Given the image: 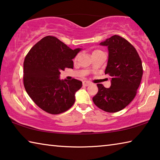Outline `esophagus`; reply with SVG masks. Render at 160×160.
<instances>
[{
	"instance_id": "34e87169",
	"label": "esophagus",
	"mask_w": 160,
	"mask_h": 160,
	"mask_svg": "<svg viewBox=\"0 0 160 160\" xmlns=\"http://www.w3.org/2000/svg\"><path fill=\"white\" fill-rule=\"evenodd\" d=\"M89 85H90V82H88V81H85V82H83V85L84 86H88Z\"/></svg>"
}]
</instances>
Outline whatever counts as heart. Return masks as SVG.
Returning <instances> with one entry per match:
<instances>
[{"mask_svg":"<svg viewBox=\"0 0 160 160\" xmlns=\"http://www.w3.org/2000/svg\"><path fill=\"white\" fill-rule=\"evenodd\" d=\"M97 51H99V50H95V51H93V53H96V52H97Z\"/></svg>","mask_w":160,"mask_h":160,"instance_id":"b5f03b06","label":"heart"}]
</instances>
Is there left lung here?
<instances>
[{
	"instance_id": "left-lung-1",
	"label": "left lung",
	"mask_w": 160,
	"mask_h": 160,
	"mask_svg": "<svg viewBox=\"0 0 160 160\" xmlns=\"http://www.w3.org/2000/svg\"><path fill=\"white\" fill-rule=\"evenodd\" d=\"M109 51L105 74L111 77L109 88L97 84L98 92L92 100L97 107L109 113L122 110L136 94L142 76V61L131 43L113 35L99 44Z\"/></svg>"
}]
</instances>
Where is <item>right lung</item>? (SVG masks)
<instances>
[{"mask_svg": "<svg viewBox=\"0 0 160 160\" xmlns=\"http://www.w3.org/2000/svg\"><path fill=\"white\" fill-rule=\"evenodd\" d=\"M82 50L71 49L57 38L47 36L38 42L24 61V86L38 107L51 114L68 110L75 101L81 81L61 80V70L73 68V59Z\"/></svg>", "mask_w": 160, "mask_h": 160, "instance_id": "right-lung-1", "label": "right lung"}]
</instances>
